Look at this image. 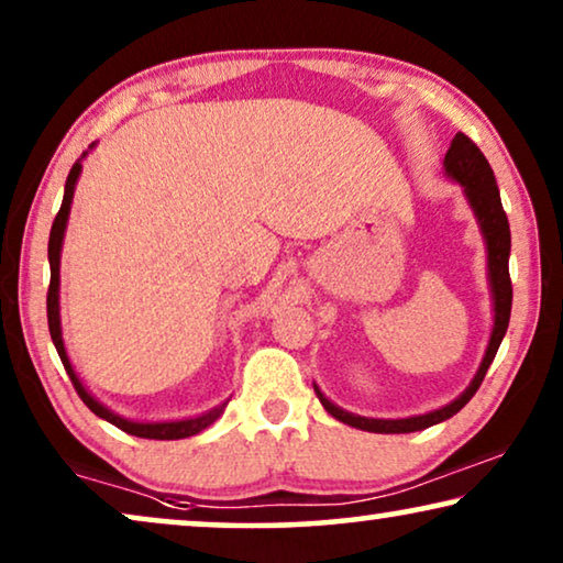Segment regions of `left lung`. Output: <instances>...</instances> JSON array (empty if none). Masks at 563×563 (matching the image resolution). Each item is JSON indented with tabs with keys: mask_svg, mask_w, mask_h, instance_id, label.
<instances>
[{
	"mask_svg": "<svg viewBox=\"0 0 563 563\" xmlns=\"http://www.w3.org/2000/svg\"><path fill=\"white\" fill-rule=\"evenodd\" d=\"M443 172L451 181L461 184L468 207H472L476 225L487 245V282H489V295H492V333L487 351L479 368H476L474 379L468 382V387L453 399V402L438 407L433 412L426 415H412V418H399V420H384V418H364V415H353L343 407L322 395L318 384V399L322 407L333 415L335 420L345 422V426L368 430V433H415V430H426L438 422L449 420L464 407L468 399L476 395L479 384L487 374V368L497 356L499 343L510 325V310H512V284H510V222L503 210V199H499V189L495 181V172H492L489 161L484 158V153L476 148V143L468 141L464 133H456L451 141V148L443 158Z\"/></svg>",
	"mask_w": 563,
	"mask_h": 563,
	"instance_id": "1",
	"label": "left lung"
}]
</instances>
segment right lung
Returning a JSON list of instances; mask_svg holds the SVG:
<instances>
[{"label": "right lung", "mask_w": 563, "mask_h": 563, "mask_svg": "<svg viewBox=\"0 0 563 563\" xmlns=\"http://www.w3.org/2000/svg\"><path fill=\"white\" fill-rule=\"evenodd\" d=\"M89 148H95V143H91ZM84 158H87V151H84V156L76 161V164L71 166V172H68L66 189H64V202H60V210L56 214V220H53L51 241H48V264H51L48 330H51L53 345H56L58 356H60V361H64L66 374L71 376L74 389L79 391V397L84 399V405H87L89 410L97 415V418L112 422L114 428L125 430V433H130V435L151 438V441H179V438H189V435L202 433L205 428H210L212 422L220 418L228 402L212 407V410H207L202 415H195V418H181V420H130V418H122V415H118V412H112L110 407L99 402V399L91 395L87 387H84L81 379H79V374L74 372L71 358H68L66 345H64V330H60V249H64V235H66V225H68V214H71V202H74V189H76V181H79V176H81V161Z\"/></svg>", "instance_id": "add662e5"}]
</instances>
